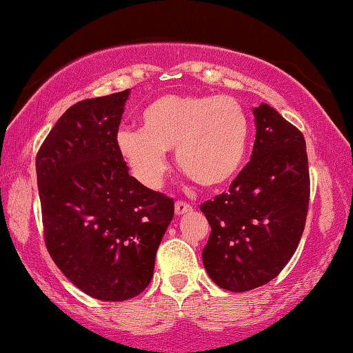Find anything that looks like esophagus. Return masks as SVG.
Instances as JSON below:
<instances>
[{"instance_id": "obj_1", "label": "esophagus", "mask_w": 353, "mask_h": 353, "mask_svg": "<svg viewBox=\"0 0 353 353\" xmlns=\"http://www.w3.org/2000/svg\"><path fill=\"white\" fill-rule=\"evenodd\" d=\"M192 210V205L190 204V202H185V201H176L175 202V212L176 215H183L186 214V212Z\"/></svg>"}]
</instances>
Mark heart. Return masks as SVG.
<instances>
[{"label": "heart", "mask_w": 353, "mask_h": 353, "mask_svg": "<svg viewBox=\"0 0 353 353\" xmlns=\"http://www.w3.org/2000/svg\"><path fill=\"white\" fill-rule=\"evenodd\" d=\"M141 130L115 137L120 157L143 185L159 188L175 149L178 167L204 188H220L238 175L249 141L248 112L231 96L163 94L139 115Z\"/></svg>", "instance_id": "b5f03b06"}]
</instances>
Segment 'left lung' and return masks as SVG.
Segmentation results:
<instances>
[{"instance_id":"left-lung-1","label":"left lung","mask_w":353,"mask_h":353,"mask_svg":"<svg viewBox=\"0 0 353 353\" xmlns=\"http://www.w3.org/2000/svg\"><path fill=\"white\" fill-rule=\"evenodd\" d=\"M250 161L221 192L201 205L210 225L202 262L220 288L245 292L276 278L305 228L310 173L305 138L268 104L254 109Z\"/></svg>"}]
</instances>
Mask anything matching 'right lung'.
Wrapping results in <instances>:
<instances>
[{"label": "right lung", "mask_w": 353, "mask_h": 353, "mask_svg": "<svg viewBox=\"0 0 353 353\" xmlns=\"http://www.w3.org/2000/svg\"><path fill=\"white\" fill-rule=\"evenodd\" d=\"M130 90L83 99L37 152L43 236L51 259L88 296L120 302L151 283L172 197L128 175L115 144Z\"/></svg>", "instance_id": "1"}]
</instances>
